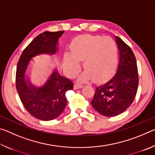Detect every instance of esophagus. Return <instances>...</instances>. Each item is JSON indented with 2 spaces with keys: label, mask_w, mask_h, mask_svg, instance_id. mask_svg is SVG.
<instances>
[{
  "label": "esophagus",
  "mask_w": 155,
  "mask_h": 155,
  "mask_svg": "<svg viewBox=\"0 0 155 155\" xmlns=\"http://www.w3.org/2000/svg\"><path fill=\"white\" fill-rule=\"evenodd\" d=\"M83 87V85H81V84H78V83H76L75 85H74V90H77V89H79Z\"/></svg>",
  "instance_id": "obj_1"
}]
</instances>
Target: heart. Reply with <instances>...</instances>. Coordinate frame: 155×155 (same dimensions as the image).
Masks as SVG:
<instances>
[{"mask_svg": "<svg viewBox=\"0 0 155 155\" xmlns=\"http://www.w3.org/2000/svg\"><path fill=\"white\" fill-rule=\"evenodd\" d=\"M117 46L109 37L98 35L78 37L70 45V54L65 53L63 58L65 72L72 76L79 69L78 61H83L85 69L79 80L86 81L93 77L94 81L104 79L115 64Z\"/></svg>", "mask_w": 155, "mask_h": 155, "instance_id": "b5f03b06", "label": "heart"}]
</instances>
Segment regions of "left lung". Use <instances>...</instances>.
Returning a JSON list of instances; mask_svg holds the SVG:
<instances>
[{
    "label": "left lung",
    "instance_id": "left-lung-1",
    "mask_svg": "<svg viewBox=\"0 0 155 155\" xmlns=\"http://www.w3.org/2000/svg\"><path fill=\"white\" fill-rule=\"evenodd\" d=\"M120 52L116 73L103 85L96 87L91 105L100 114L114 117L127 110L137 94L139 78L137 62L132 50L115 37Z\"/></svg>",
    "mask_w": 155,
    "mask_h": 155
}]
</instances>
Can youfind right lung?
Segmentation results:
<instances>
[{"instance_id":"1","label":"right lung","mask_w":155,"mask_h":155,"mask_svg":"<svg viewBox=\"0 0 155 155\" xmlns=\"http://www.w3.org/2000/svg\"><path fill=\"white\" fill-rule=\"evenodd\" d=\"M64 32L45 31L37 36L23 51L17 65L15 85L20 101L31 115L44 121L53 120L61 115L67 104L65 92L72 90L73 83L54 70L42 87H36L30 81H26L25 72L33 57L56 53L59 38Z\"/></svg>"}]
</instances>
